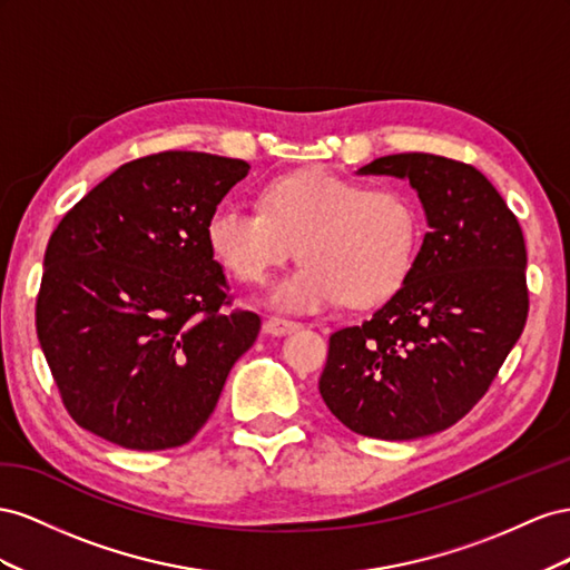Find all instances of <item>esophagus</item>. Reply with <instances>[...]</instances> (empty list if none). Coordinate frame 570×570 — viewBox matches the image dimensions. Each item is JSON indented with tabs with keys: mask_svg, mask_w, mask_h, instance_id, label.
I'll list each match as a JSON object with an SVG mask.
<instances>
[{
	"mask_svg": "<svg viewBox=\"0 0 570 570\" xmlns=\"http://www.w3.org/2000/svg\"><path fill=\"white\" fill-rule=\"evenodd\" d=\"M263 330H265L267 334H272V336H284V334H291V332H296V330H301V322H296V320H286V317H276V315H272V317H267V320H265V324H263Z\"/></svg>",
	"mask_w": 570,
	"mask_h": 570,
	"instance_id": "obj_1",
	"label": "esophagus"
}]
</instances>
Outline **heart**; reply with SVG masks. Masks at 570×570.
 I'll list each match as a JSON object with an SVG mask.
<instances>
[{"mask_svg": "<svg viewBox=\"0 0 570 570\" xmlns=\"http://www.w3.org/2000/svg\"><path fill=\"white\" fill-rule=\"evenodd\" d=\"M420 238L409 193L330 169L274 178L259 207L219 203L205 222L209 253L240 284L265 282L296 250L303 263L269 288L272 305L296 313L394 296L415 267Z\"/></svg>", "mask_w": 570, "mask_h": 570, "instance_id": "b5f03b06", "label": "heart"}]
</instances>
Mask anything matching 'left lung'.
Wrapping results in <instances>:
<instances>
[{"label":"left lung","instance_id":"8db88e82","mask_svg":"<svg viewBox=\"0 0 570 570\" xmlns=\"http://www.w3.org/2000/svg\"><path fill=\"white\" fill-rule=\"evenodd\" d=\"M361 174L409 178L430 232L396 294L330 336L320 394L355 434L403 442L456 425L499 375L528 320L525 238L465 161L403 153Z\"/></svg>","mask_w":570,"mask_h":570}]
</instances>
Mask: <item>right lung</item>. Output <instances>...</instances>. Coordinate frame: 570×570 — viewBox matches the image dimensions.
<instances>
[{"label": "right lung", "mask_w": 570, "mask_h": 570, "mask_svg": "<svg viewBox=\"0 0 570 570\" xmlns=\"http://www.w3.org/2000/svg\"><path fill=\"white\" fill-rule=\"evenodd\" d=\"M248 161L167 150L128 161L55 229L36 327L76 425L136 451L188 444L259 334L232 307L205 222Z\"/></svg>", "instance_id": "add662e5"}]
</instances>
